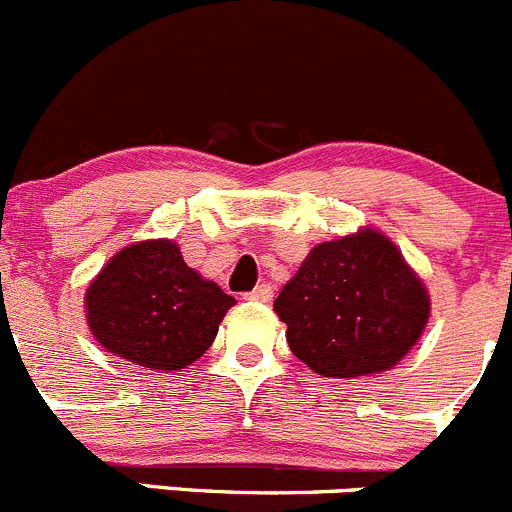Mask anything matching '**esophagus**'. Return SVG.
<instances>
[{"mask_svg":"<svg viewBox=\"0 0 512 512\" xmlns=\"http://www.w3.org/2000/svg\"><path fill=\"white\" fill-rule=\"evenodd\" d=\"M246 298H249V301H256V303H268L273 298V286L271 283H261V286H256L254 291L246 293Z\"/></svg>","mask_w":512,"mask_h":512,"instance_id":"esophagus-1","label":"esophagus"}]
</instances>
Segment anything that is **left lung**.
Masks as SVG:
<instances>
[{
	"label": "left lung",
	"instance_id": "obj_1",
	"mask_svg": "<svg viewBox=\"0 0 512 512\" xmlns=\"http://www.w3.org/2000/svg\"><path fill=\"white\" fill-rule=\"evenodd\" d=\"M293 356L323 378L388 371L421 338L430 298L398 246L376 229L318 244L278 293Z\"/></svg>",
	"mask_w": 512,
	"mask_h": 512
}]
</instances>
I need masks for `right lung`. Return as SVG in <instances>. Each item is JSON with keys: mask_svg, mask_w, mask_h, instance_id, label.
<instances>
[{"mask_svg": "<svg viewBox=\"0 0 512 512\" xmlns=\"http://www.w3.org/2000/svg\"><path fill=\"white\" fill-rule=\"evenodd\" d=\"M84 303L101 348L149 371H179L209 351L236 301L186 266L174 241L156 239L111 256Z\"/></svg>", "mask_w": 512, "mask_h": 512, "instance_id": "add662e5", "label": "right lung"}]
</instances>
